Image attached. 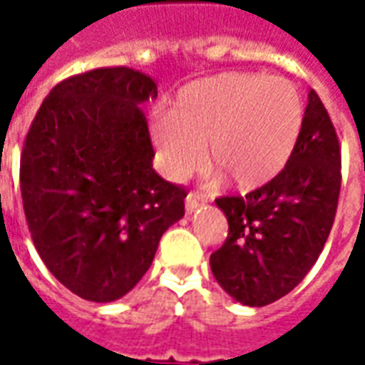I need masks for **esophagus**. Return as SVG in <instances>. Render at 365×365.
Returning <instances> with one entry per match:
<instances>
[{"mask_svg": "<svg viewBox=\"0 0 365 365\" xmlns=\"http://www.w3.org/2000/svg\"><path fill=\"white\" fill-rule=\"evenodd\" d=\"M203 203H207V199L205 195H201L199 191H190L187 197H185V209H187V213L195 211V209L203 205Z\"/></svg>", "mask_w": 365, "mask_h": 365, "instance_id": "1", "label": "esophagus"}]
</instances>
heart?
<instances>
[{"label":"heart","mask_w":365,"mask_h":365,"mask_svg":"<svg viewBox=\"0 0 365 365\" xmlns=\"http://www.w3.org/2000/svg\"><path fill=\"white\" fill-rule=\"evenodd\" d=\"M303 130V101L285 78L219 74L185 86L172 113L152 120V140L164 170L183 178L205 160L240 190L260 187L289 162Z\"/></svg>","instance_id":"b5f03b06"}]
</instances>
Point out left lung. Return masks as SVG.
<instances>
[{
  "instance_id": "1",
  "label": "left lung",
  "mask_w": 365,
  "mask_h": 365,
  "mask_svg": "<svg viewBox=\"0 0 365 365\" xmlns=\"http://www.w3.org/2000/svg\"><path fill=\"white\" fill-rule=\"evenodd\" d=\"M340 168L336 128L311 90L299 143L282 172L245 197L215 199L229 235L211 254V269L230 297L264 307L303 282L334 222Z\"/></svg>"
}]
</instances>
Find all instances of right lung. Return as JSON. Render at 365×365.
I'll return each instance as SVG.
<instances>
[{
	"label": "right lung",
	"instance_id": "obj_1",
	"mask_svg": "<svg viewBox=\"0 0 365 365\" xmlns=\"http://www.w3.org/2000/svg\"><path fill=\"white\" fill-rule=\"evenodd\" d=\"M156 82L130 68L70 76L44 97L21 152V197L44 266L78 297L109 303L150 268L185 213L182 185L152 170L143 105Z\"/></svg>",
	"mask_w": 365,
	"mask_h": 365
}]
</instances>
